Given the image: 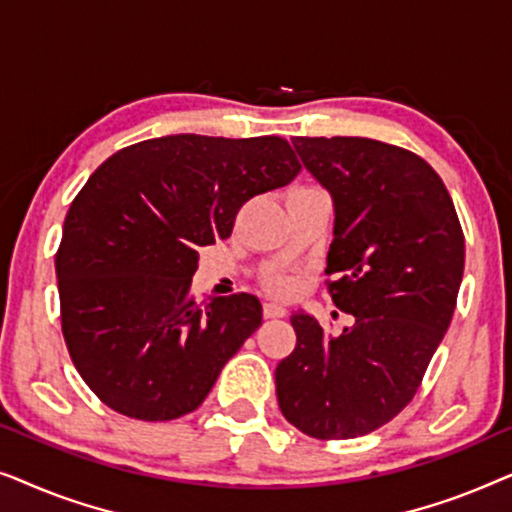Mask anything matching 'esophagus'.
<instances>
[{"label": "esophagus", "instance_id": "1", "mask_svg": "<svg viewBox=\"0 0 512 512\" xmlns=\"http://www.w3.org/2000/svg\"><path fill=\"white\" fill-rule=\"evenodd\" d=\"M263 314L268 319H279V317H286V307L284 305H277V303H265L263 305Z\"/></svg>", "mask_w": 512, "mask_h": 512}]
</instances>
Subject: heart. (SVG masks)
<instances>
[{
  "label": "heart",
  "mask_w": 512,
  "mask_h": 512,
  "mask_svg": "<svg viewBox=\"0 0 512 512\" xmlns=\"http://www.w3.org/2000/svg\"><path fill=\"white\" fill-rule=\"evenodd\" d=\"M265 284H268V289L272 293H277V296H289V293H293V289H296V279L289 275H282V272L270 275L265 279Z\"/></svg>",
  "instance_id": "b5f03b06"
}]
</instances>
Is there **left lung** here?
<instances>
[{"label":"left lung","instance_id":"obj_1","mask_svg":"<svg viewBox=\"0 0 512 512\" xmlns=\"http://www.w3.org/2000/svg\"><path fill=\"white\" fill-rule=\"evenodd\" d=\"M293 146L333 195L326 286L354 324L333 338L310 314H293L296 347L275 370L279 410L310 438L366 436L412 401L450 328L464 230L443 179L417 153L368 137Z\"/></svg>","mask_w":512,"mask_h":512}]
</instances>
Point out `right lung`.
Returning <instances> with one entry per match:
<instances>
[{
	"mask_svg": "<svg viewBox=\"0 0 512 512\" xmlns=\"http://www.w3.org/2000/svg\"><path fill=\"white\" fill-rule=\"evenodd\" d=\"M298 172L284 137L167 135L125 146L90 174L55 272L69 356L104 405L170 422L205 401L263 307L249 293L198 303V249L230 237L244 202Z\"/></svg>",
	"mask_w": 512,
	"mask_h": 512,
	"instance_id": "1",
	"label": "right lung"
}]
</instances>
